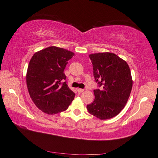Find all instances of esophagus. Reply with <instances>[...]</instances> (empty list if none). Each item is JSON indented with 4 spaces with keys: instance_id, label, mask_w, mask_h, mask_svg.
<instances>
[{
    "instance_id": "34e87169",
    "label": "esophagus",
    "mask_w": 158,
    "mask_h": 158,
    "mask_svg": "<svg viewBox=\"0 0 158 158\" xmlns=\"http://www.w3.org/2000/svg\"><path fill=\"white\" fill-rule=\"evenodd\" d=\"M83 91H84V89H81V88L77 89V92H78L79 93H81V92H83Z\"/></svg>"
}]
</instances>
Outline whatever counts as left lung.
I'll use <instances>...</instances> for the list:
<instances>
[{"instance_id":"left-lung-1","label":"left lung","mask_w":158,"mask_h":158,"mask_svg":"<svg viewBox=\"0 0 158 158\" xmlns=\"http://www.w3.org/2000/svg\"><path fill=\"white\" fill-rule=\"evenodd\" d=\"M95 81V98L87 105L88 112L100 119H107L121 112L130 95L132 79L129 66L115 53L105 52L89 56Z\"/></svg>"}]
</instances>
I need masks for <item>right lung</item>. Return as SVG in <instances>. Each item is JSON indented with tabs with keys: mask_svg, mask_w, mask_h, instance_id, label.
I'll return each mask as SVG.
<instances>
[{
	"mask_svg": "<svg viewBox=\"0 0 158 158\" xmlns=\"http://www.w3.org/2000/svg\"><path fill=\"white\" fill-rule=\"evenodd\" d=\"M74 53L58 47L36 52L29 62L26 84L35 105L49 115L69 108L75 94L66 83L64 73Z\"/></svg>",
	"mask_w": 158,
	"mask_h": 158,
	"instance_id": "add662e5",
	"label": "right lung"
}]
</instances>
